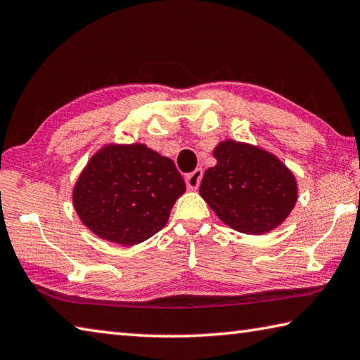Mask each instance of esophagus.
I'll use <instances>...</instances> for the list:
<instances>
[{"mask_svg":"<svg viewBox=\"0 0 360 360\" xmlns=\"http://www.w3.org/2000/svg\"><path fill=\"white\" fill-rule=\"evenodd\" d=\"M202 175H204V170L202 169H196V170H194V172L188 174L186 179H185L188 190H193V191L198 190L199 185H200V180H202Z\"/></svg>","mask_w":360,"mask_h":360,"instance_id":"esophagus-1","label":"esophagus"}]
</instances>
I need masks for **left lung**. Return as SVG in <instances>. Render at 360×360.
I'll list each match as a JSON object with an SVG mask.
<instances>
[{"instance_id":"1","label":"left lung","mask_w":360,"mask_h":360,"mask_svg":"<svg viewBox=\"0 0 360 360\" xmlns=\"http://www.w3.org/2000/svg\"><path fill=\"white\" fill-rule=\"evenodd\" d=\"M217 166L202 176L199 194L229 228L259 236L285 221L297 202L294 174L255 145L224 141L213 150Z\"/></svg>"}]
</instances>
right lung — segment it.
<instances>
[{
	"label": "right lung",
	"instance_id": "obj_1",
	"mask_svg": "<svg viewBox=\"0 0 360 360\" xmlns=\"http://www.w3.org/2000/svg\"><path fill=\"white\" fill-rule=\"evenodd\" d=\"M186 185L172 160L143 143H110L91 156L72 191L93 234L132 247L161 231Z\"/></svg>",
	"mask_w": 360,
	"mask_h": 360
}]
</instances>
